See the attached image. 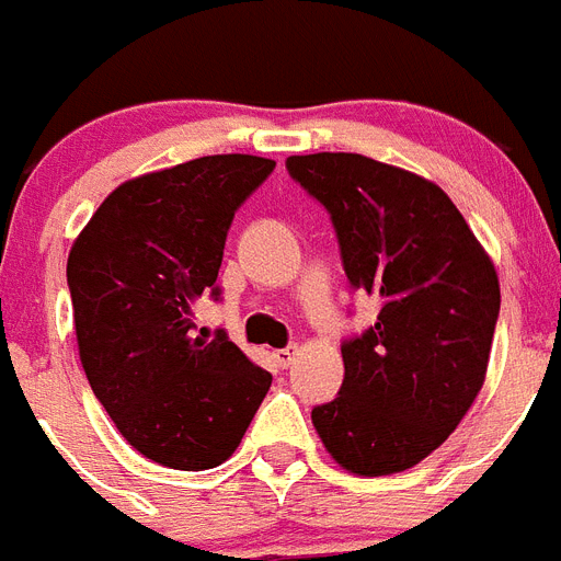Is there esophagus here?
I'll return each mask as SVG.
<instances>
[{"mask_svg": "<svg viewBox=\"0 0 561 561\" xmlns=\"http://www.w3.org/2000/svg\"><path fill=\"white\" fill-rule=\"evenodd\" d=\"M273 356H276V362H279V368H290L296 356H299V347L288 345V347H282V351L273 353Z\"/></svg>", "mask_w": 561, "mask_h": 561, "instance_id": "esophagus-1", "label": "esophagus"}]
</instances>
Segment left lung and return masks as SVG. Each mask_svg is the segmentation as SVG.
Segmentation results:
<instances>
[{"label":"left lung","mask_w":561,"mask_h":561,"mask_svg":"<svg viewBox=\"0 0 561 561\" xmlns=\"http://www.w3.org/2000/svg\"><path fill=\"white\" fill-rule=\"evenodd\" d=\"M285 168L331 214L351 288L382 305L342 339V388L310 419L351 473L413 468L482 390L496 271L448 193L416 173L362 153L288 157Z\"/></svg>","instance_id":"obj_1"}]
</instances>
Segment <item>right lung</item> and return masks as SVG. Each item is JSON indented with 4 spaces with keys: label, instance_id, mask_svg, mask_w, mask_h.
I'll list each match as a JSON object with an SVG mask.
<instances>
[{
    "label": "right lung",
    "instance_id": "obj_1",
    "mask_svg": "<svg viewBox=\"0 0 561 561\" xmlns=\"http://www.w3.org/2000/svg\"><path fill=\"white\" fill-rule=\"evenodd\" d=\"M273 168L222 153L130 179L70 248L84 376L128 445L164 468L222 465L271 388L228 333H196L193 305L222 294L230 222Z\"/></svg>",
    "mask_w": 561,
    "mask_h": 561
}]
</instances>
